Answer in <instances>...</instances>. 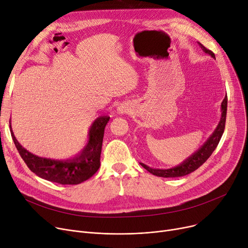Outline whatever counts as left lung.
<instances>
[{"mask_svg":"<svg viewBox=\"0 0 248 248\" xmlns=\"http://www.w3.org/2000/svg\"><path fill=\"white\" fill-rule=\"evenodd\" d=\"M200 47L204 50L205 53L211 55L213 58H215L214 53L208 49H206L202 44H199ZM221 118L219 123H218L216 129L214 130V132L212 133V135L208 138V140L203 144V146L196 151L192 156L189 157L188 159H186L185 161L180 164L177 167H174L171 169H155V168H151L148 167L147 165H145L143 163H141L142 167H144L147 171H149L150 173H152L153 175L159 176V177H181V176H185L187 174H190L191 172L195 171L196 169H198L203 163H204L206 160L211 156L212 152L215 150V148L217 147L218 143H219L221 136L224 132L225 129V121H226V112H227V96L223 99L222 104H221Z\"/></svg>","mask_w":248,"mask_h":248,"instance_id":"obj_1","label":"left lung"}]
</instances>
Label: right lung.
I'll use <instances>...</instances> for the list:
<instances>
[{
  "mask_svg": "<svg viewBox=\"0 0 248 248\" xmlns=\"http://www.w3.org/2000/svg\"><path fill=\"white\" fill-rule=\"evenodd\" d=\"M110 117H100L89 131V142L82 153L72 160L59 161L38 157L27 151L14 136L13 141L27 166L39 177L63 185H76L91 178L100 167V156L103 143L104 130Z\"/></svg>",
  "mask_w": 248,
  "mask_h": 248,
  "instance_id": "obj_1",
  "label": "right lung"
}]
</instances>
